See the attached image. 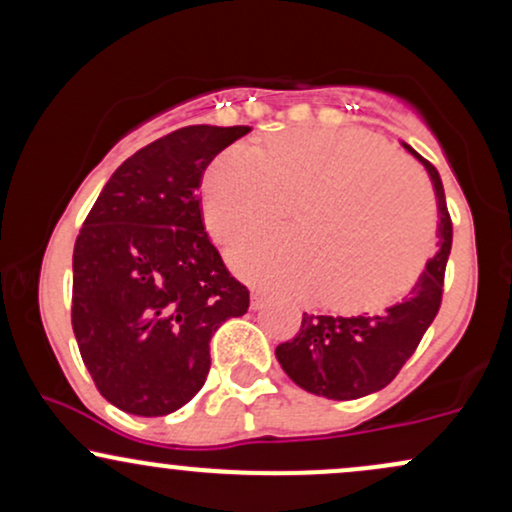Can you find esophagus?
<instances>
[{
	"instance_id": "esophagus-1",
	"label": "esophagus",
	"mask_w": 512,
	"mask_h": 512,
	"mask_svg": "<svg viewBox=\"0 0 512 512\" xmlns=\"http://www.w3.org/2000/svg\"><path fill=\"white\" fill-rule=\"evenodd\" d=\"M267 303H269V298L264 296L262 291H252V296H250V308L252 310H262Z\"/></svg>"
}]
</instances>
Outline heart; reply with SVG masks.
Here are the masks:
<instances>
[{"label": "heart", "mask_w": 512, "mask_h": 512, "mask_svg": "<svg viewBox=\"0 0 512 512\" xmlns=\"http://www.w3.org/2000/svg\"><path fill=\"white\" fill-rule=\"evenodd\" d=\"M293 207L296 236L233 245L250 284L317 291L339 310L383 308L419 279L433 248V199L419 170L358 129H293L260 149L233 146L204 175L202 209L221 243Z\"/></svg>", "instance_id": "heart-1"}]
</instances>
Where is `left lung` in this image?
<instances>
[{
	"label": "left lung",
	"mask_w": 512,
	"mask_h": 512,
	"mask_svg": "<svg viewBox=\"0 0 512 512\" xmlns=\"http://www.w3.org/2000/svg\"><path fill=\"white\" fill-rule=\"evenodd\" d=\"M433 182L438 204V250L402 301L380 313L310 315L291 342L276 346V361L305 392L327 399H358L390 385L414 354L424 332L438 315L443 274L452 248V223L436 166L402 142Z\"/></svg>",
	"instance_id": "1"
}]
</instances>
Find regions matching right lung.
Returning <instances> with one entry per match:
<instances>
[{
  "label": "right lung",
  "mask_w": 512,
  "mask_h": 512,
  "mask_svg": "<svg viewBox=\"0 0 512 512\" xmlns=\"http://www.w3.org/2000/svg\"><path fill=\"white\" fill-rule=\"evenodd\" d=\"M250 127L175 129L105 182L74 245L72 327L101 395L134 416H166L202 390L209 342L248 313L204 231L202 175Z\"/></svg>",
  "instance_id": "1"
}]
</instances>
